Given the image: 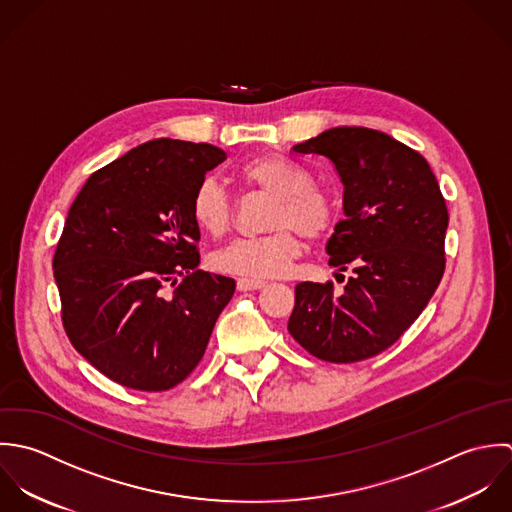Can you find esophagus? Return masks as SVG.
<instances>
[{
    "label": "esophagus",
    "instance_id": "34e87169",
    "mask_svg": "<svg viewBox=\"0 0 512 512\" xmlns=\"http://www.w3.org/2000/svg\"><path fill=\"white\" fill-rule=\"evenodd\" d=\"M263 287H265V281H259V279H237L239 291H257Z\"/></svg>",
    "mask_w": 512,
    "mask_h": 512
}]
</instances>
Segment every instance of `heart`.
<instances>
[{"mask_svg":"<svg viewBox=\"0 0 512 512\" xmlns=\"http://www.w3.org/2000/svg\"><path fill=\"white\" fill-rule=\"evenodd\" d=\"M239 176L245 184L277 198L271 215L275 231L231 241L211 255V267L243 279L283 277L303 251L301 237L294 229L310 239L322 237L336 221V202L328 192L312 186L305 168L283 156H259L247 162ZM190 211L196 225L211 237L225 233L231 221L227 192L211 176L196 186Z\"/></svg>","mask_w":512,"mask_h":512,"instance_id":"heart-1","label":"heart"}]
</instances>
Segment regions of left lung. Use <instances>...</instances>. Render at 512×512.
<instances>
[{
  "label": "left lung",
  "mask_w": 512,
  "mask_h": 512,
  "mask_svg": "<svg viewBox=\"0 0 512 512\" xmlns=\"http://www.w3.org/2000/svg\"><path fill=\"white\" fill-rule=\"evenodd\" d=\"M293 152L328 158L344 186V219L326 253L354 275L342 295L299 283L287 328L320 360L372 358L408 330L443 277L449 215L439 184L419 152L372 128H330Z\"/></svg>",
  "instance_id": "1"
}]
</instances>
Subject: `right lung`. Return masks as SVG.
Wrapping results in <instances>:
<instances>
[{"label":"right lung","mask_w":512,"mask_h":512,"mask_svg":"<svg viewBox=\"0 0 512 512\" xmlns=\"http://www.w3.org/2000/svg\"><path fill=\"white\" fill-rule=\"evenodd\" d=\"M225 160L211 144L158 138L95 172L69 209L53 273L75 350L142 392L184 382L204 356L235 281L198 271L190 202ZM184 274L172 298L163 283Z\"/></svg>","instance_id":"right-lung-1"}]
</instances>
